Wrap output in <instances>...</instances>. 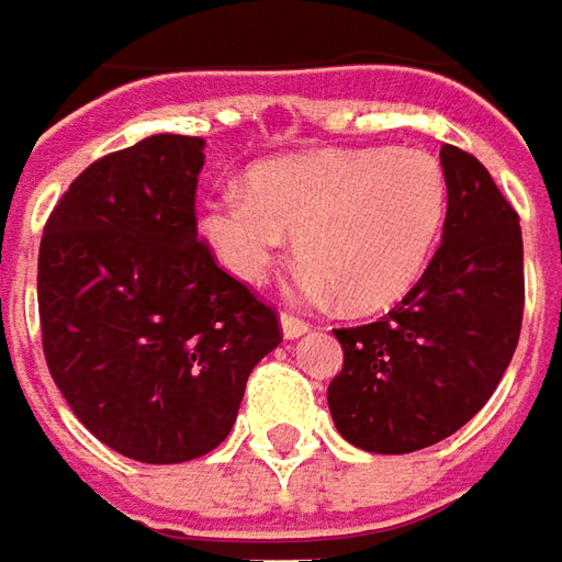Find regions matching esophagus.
I'll return each instance as SVG.
<instances>
[{
	"mask_svg": "<svg viewBox=\"0 0 562 562\" xmlns=\"http://www.w3.org/2000/svg\"><path fill=\"white\" fill-rule=\"evenodd\" d=\"M280 326H282V338H289V341H295V338H301L304 331L311 329L304 319H297V316H292V313H282Z\"/></svg>",
	"mask_w": 562,
	"mask_h": 562,
	"instance_id": "34e87169",
	"label": "esophagus"
}]
</instances>
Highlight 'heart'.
Wrapping results in <instances>:
<instances>
[{"mask_svg":"<svg viewBox=\"0 0 562 562\" xmlns=\"http://www.w3.org/2000/svg\"><path fill=\"white\" fill-rule=\"evenodd\" d=\"M449 181L415 147L311 150L249 171L246 193L202 205L200 233L236 280L265 282L289 236L311 297L381 311L415 289L440 243Z\"/></svg>","mask_w":562,"mask_h":562,"instance_id":"b5f03b06","label":"heart"}]
</instances>
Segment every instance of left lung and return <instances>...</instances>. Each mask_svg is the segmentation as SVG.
Listing matches in <instances>:
<instances>
[{"label": "left lung", "mask_w": 562, "mask_h": 562, "mask_svg": "<svg viewBox=\"0 0 562 562\" xmlns=\"http://www.w3.org/2000/svg\"><path fill=\"white\" fill-rule=\"evenodd\" d=\"M449 209L425 277L387 316L335 329L345 369L329 412L357 449L406 456L452 437L486 406L522 323L520 217L471 153L442 144Z\"/></svg>", "instance_id": "1"}]
</instances>
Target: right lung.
Returning a JSON list of instances; mask_svg holds the SVG:
<instances>
[{"label":"right lung","mask_w":562,"mask_h":562,"mask_svg":"<svg viewBox=\"0 0 562 562\" xmlns=\"http://www.w3.org/2000/svg\"><path fill=\"white\" fill-rule=\"evenodd\" d=\"M205 140L150 135L91 162L40 246L42 347L72 415L120 456L181 464L227 440L277 313L196 239Z\"/></svg>","instance_id":"right-lung-1"}]
</instances>
